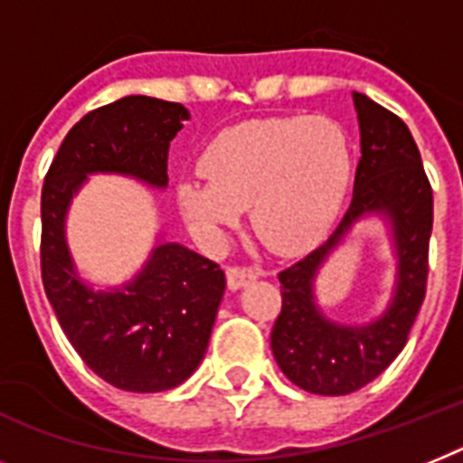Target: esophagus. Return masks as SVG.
Returning a JSON list of instances; mask_svg holds the SVG:
<instances>
[{"label":"esophagus","mask_w":463,"mask_h":463,"mask_svg":"<svg viewBox=\"0 0 463 463\" xmlns=\"http://www.w3.org/2000/svg\"><path fill=\"white\" fill-rule=\"evenodd\" d=\"M258 277H260V269H253V267H227L229 291H239V288L248 286Z\"/></svg>","instance_id":"1"}]
</instances>
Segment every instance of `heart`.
<instances>
[{
    "label": "heart",
    "mask_w": 463,
    "mask_h": 463,
    "mask_svg": "<svg viewBox=\"0 0 463 463\" xmlns=\"http://www.w3.org/2000/svg\"><path fill=\"white\" fill-rule=\"evenodd\" d=\"M198 179L175 189L194 232L220 243L250 208L260 241L303 253L331 232L353 179V146L331 118H265L222 129L198 160Z\"/></svg>",
    "instance_id": "b5f03b06"
}]
</instances>
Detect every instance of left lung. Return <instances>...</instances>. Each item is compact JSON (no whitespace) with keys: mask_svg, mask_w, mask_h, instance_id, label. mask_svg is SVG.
I'll list each match as a JSON object with an SVG mask.
<instances>
[{"mask_svg":"<svg viewBox=\"0 0 463 463\" xmlns=\"http://www.w3.org/2000/svg\"><path fill=\"white\" fill-rule=\"evenodd\" d=\"M362 158L350 208L326 243L279 274L281 315L272 353L284 376L315 395H347L383 373L407 345L421 309L433 232V191L410 128L395 113L353 91ZM378 216L389 227L396 284L382 315L360 325L328 320L316 303L314 281L323 262L357 222Z\"/></svg>","mask_w":463,"mask_h":463,"instance_id":"obj_1","label":"left lung"}]
</instances>
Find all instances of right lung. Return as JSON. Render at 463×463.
Instances as JSON below:
<instances>
[{
	"label": "right lung",
	"mask_w": 463,
	"mask_h": 463,
	"mask_svg": "<svg viewBox=\"0 0 463 463\" xmlns=\"http://www.w3.org/2000/svg\"><path fill=\"white\" fill-rule=\"evenodd\" d=\"M189 118L182 103L141 94L91 110L66 135L42 189L44 293L85 364L120 391H172L196 372L227 281L213 260L158 234L135 277L97 288L72 260L68 210L90 175L165 189L167 148Z\"/></svg>",
	"instance_id": "add662e5"
}]
</instances>
